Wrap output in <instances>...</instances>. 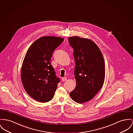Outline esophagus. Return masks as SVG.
Masks as SVG:
<instances>
[{"instance_id": "1", "label": "esophagus", "mask_w": 133, "mask_h": 133, "mask_svg": "<svg viewBox=\"0 0 133 133\" xmlns=\"http://www.w3.org/2000/svg\"><path fill=\"white\" fill-rule=\"evenodd\" d=\"M66 79H67V78H66V77H63L62 78V81L64 82V81H66Z\"/></svg>"}]
</instances>
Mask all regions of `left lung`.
Returning a JSON list of instances; mask_svg holds the SVG:
<instances>
[{
	"label": "left lung",
	"mask_w": 133,
	"mask_h": 133,
	"mask_svg": "<svg viewBox=\"0 0 133 133\" xmlns=\"http://www.w3.org/2000/svg\"><path fill=\"white\" fill-rule=\"evenodd\" d=\"M74 49L76 86L70 92L71 99L79 103L87 102L102 88L105 78V63L100 49L94 42L78 36L69 38Z\"/></svg>",
	"instance_id": "8db88e82"
}]
</instances>
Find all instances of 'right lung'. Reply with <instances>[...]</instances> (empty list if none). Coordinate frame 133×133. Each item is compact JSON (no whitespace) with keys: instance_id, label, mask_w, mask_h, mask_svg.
Segmentation results:
<instances>
[{"instance_id":"right-lung-1","label":"right lung","mask_w":133,"mask_h":133,"mask_svg":"<svg viewBox=\"0 0 133 133\" xmlns=\"http://www.w3.org/2000/svg\"><path fill=\"white\" fill-rule=\"evenodd\" d=\"M63 40L53 36L41 37L31 45L25 55L21 69L22 84L28 94L39 102L51 100L60 82L50 59Z\"/></svg>"}]
</instances>
